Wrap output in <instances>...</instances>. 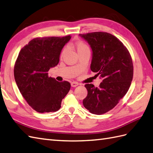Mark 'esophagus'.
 Segmentation results:
<instances>
[{
    "label": "esophagus",
    "mask_w": 153,
    "mask_h": 153,
    "mask_svg": "<svg viewBox=\"0 0 153 153\" xmlns=\"http://www.w3.org/2000/svg\"><path fill=\"white\" fill-rule=\"evenodd\" d=\"M78 85H79V83H77V82H75V81H74V82L71 83V86L73 87H76Z\"/></svg>",
    "instance_id": "esophagus-1"
}]
</instances>
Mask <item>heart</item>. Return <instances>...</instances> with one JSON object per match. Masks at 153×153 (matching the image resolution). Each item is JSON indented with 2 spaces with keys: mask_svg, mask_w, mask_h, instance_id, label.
Returning a JSON list of instances; mask_svg holds the SVG:
<instances>
[{
  "mask_svg": "<svg viewBox=\"0 0 153 153\" xmlns=\"http://www.w3.org/2000/svg\"><path fill=\"white\" fill-rule=\"evenodd\" d=\"M75 48L78 53V55H81L82 53H86V52H90V48L88 46L82 41H78L75 44ZM67 50V47H64L62 49L61 52H60V56H62L65 55Z\"/></svg>",
  "mask_w": 153,
  "mask_h": 153,
  "instance_id": "obj_1",
  "label": "heart"
}]
</instances>
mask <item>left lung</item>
<instances>
[{"mask_svg":"<svg viewBox=\"0 0 153 153\" xmlns=\"http://www.w3.org/2000/svg\"><path fill=\"white\" fill-rule=\"evenodd\" d=\"M93 50L91 65L95 76L102 79L98 87L86 84L84 107L91 113L102 115L115 108L128 91L132 81V59L126 46L118 38L105 32L80 34Z\"/></svg>","mask_w":153,"mask_h":153,"instance_id":"8db88e82","label":"left lung"}]
</instances>
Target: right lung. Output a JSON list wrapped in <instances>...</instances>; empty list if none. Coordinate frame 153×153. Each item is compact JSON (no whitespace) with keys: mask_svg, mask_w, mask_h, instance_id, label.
<instances>
[{"mask_svg":"<svg viewBox=\"0 0 153 153\" xmlns=\"http://www.w3.org/2000/svg\"><path fill=\"white\" fill-rule=\"evenodd\" d=\"M70 38V35L35 38L17 56L13 70L16 84L28 105L37 112L58 111L70 89L68 81L59 82L48 73L58 65L62 49Z\"/></svg>","mask_w":153,"mask_h":153,"instance_id":"add662e5","label":"right lung"}]
</instances>
